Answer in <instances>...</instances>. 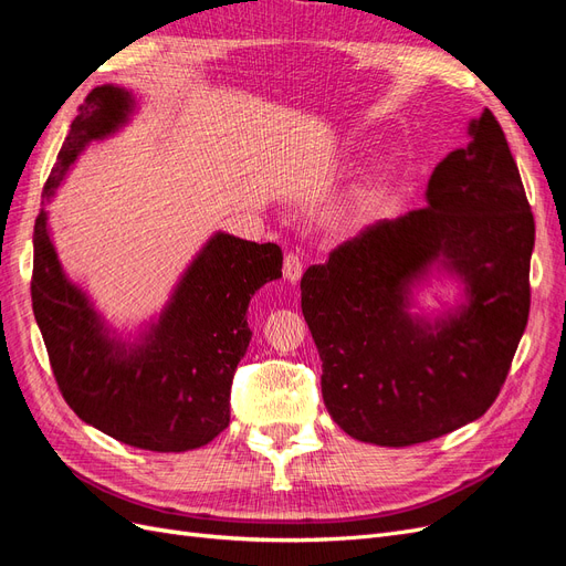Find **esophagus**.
<instances>
[{
  "label": "esophagus",
  "mask_w": 566,
  "mask_h": 566,
  "mask_svg": "<svg viewBox=\"0 0 566 566\" xmlns=\"http://www.w3.org/2000/svg\"><path fill=\"white\" fill-rule=\"evenodd\" d=\"M283 276L287 283H297L302 279V260L297 254L287 252L285 260H283Z\"/></svg>",
  "instance_id": "esophagus-1"
}]
</instances>
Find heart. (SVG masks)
<instances>
[{
    "label": "heart",
    "instance_id": "b5f03b06",
    "mask_svg": "<svg viewBox=\"0 0 566 566\" xmlns=\"http://www.w3.org/2000/svg\"><path fill=\"white\" fill-rule=\"evenodd\" d=\"M380 196V179L364 184L361 188H356L352 193V198L345 205V217L347 219H361L364 214H368L373 210L375 200Z\"/></svg>",
    "mask_w": 566,
    "mask_h": 566
}]
</instances>
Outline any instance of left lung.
<instances>
[{
    "label": "left lung",
    "instance_id": "obj_1",
    "mask_svg": "<svg viewBox=\"0 0 566 566\" xmlns=\"http://www.w3.org/2000/svg\"><path fill=\"white\" fill-rule=\"evenodd\" d=\"M468 134L424 208L375 221L302 276L325 408L358 441L413 447L482 418L524 335L534 214L499 119L486 108ZM434 270L461 281L463 302L410 315Z\"/></svg>",
    "mask_w": 566,
    "mask_h": 566
}]
</instances>
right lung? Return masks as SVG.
Listing matches in <instances>:
<instances>
[{
  "mask_svg": "<svg viewBox=\"0 0 566 566\" xmlns=\"http://www.w3.org/2000/svg\"><path fill=\"white\" fill-rule=\"evenodd\" d=\"M134 96L96 87L67 132L35 219L32 312L63 399L77 418L129 447L158 453L200 449L229 427V397L252 331L248 304L281 279L276 243L217 231L184 271L172 297L134 342L115 335L59 262L44 205L92 142L129 123Z\"/></svg>",
  "mask_w": 566,
  "mask_h": 566,
  "instance_id": "obj_1",
  "label": "right lung"
}]
</instances>
